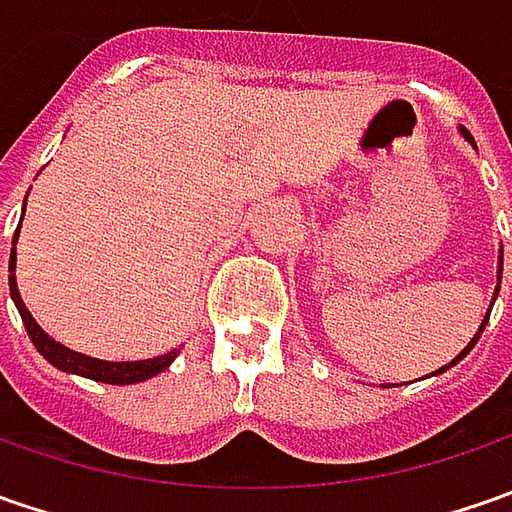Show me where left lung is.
Masks as SVG:
<instances>
[{"label": "left lung", "mask_w": 512, "mask_h": 512, "mask_svg": "<svg viewBox=\"0 0 512 512\" xmlns=\"http://www.w3.org/2000/svg\"><path fill=\"white\" fill-rule=\"evenodd\" d=\"M462 133H464V139H467V142H473V136H470V130H464V128H462ZM496 296H499V290H496ZM487 319H490V316H484V322H482V327H479V333H476V336H473V342L467 344V347H464L462 353H459V356H456V359H453V362H450V364L462 362L464 356H467V353H470V350H473V344L479 342V336H482V330H484V325H487ZM450 364H444L442 370H436V373H444V370H447V367H450Z\"/></svg>", "instance_id": "8db88e82"}]
</instances>
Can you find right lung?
<instances>
[{
    "mask_svg": "<svg viewBox=\"0 0 512 512\" xmlns=\"http://www.w3.org/2000/svg\"><path fill=\"white\" fill-rule=\"evenodd\" d=\"M16 236H19V227L13 233V245H16ZM16 247H10V299L16 302V310L25 322V330H28L30 342L33 347L48 359L53 367L65 370V373H76V376H88L93 382H105V384H136L145 382L150 376L162 373L173 359H176V350H170L165 356H156V359H145V362H102V359H90L85 353H76V350H68L65 344H59L56 339H50L48 333L42 327L33 322V316L28 313V307L19 296V287H16Z\"/></svg>",
    "mask_w": 512,
    "mask_h": 512,
    "instance_id": "obj_1",
    "label": "right lung"
}]
</instances>
